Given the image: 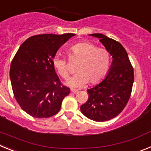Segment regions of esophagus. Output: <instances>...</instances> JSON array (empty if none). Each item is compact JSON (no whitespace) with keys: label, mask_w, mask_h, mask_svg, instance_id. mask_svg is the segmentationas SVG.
<instances>
[{"label":"esophagus","mask_w":151,"mask_h":151,"mask_svg":"<svg viewBox=\"0 0 151 151\" xmlns=\"http://www.w3.org/2000/svg\"><path fill=\"white\" fill-rule=\"evenodd\" d=\"M71 91L73 92V93H74V94H77V93H78V90H77V89L72 88L71 89Z\"/></svg>","instance_id":"34e87169"}]
</instances>
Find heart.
<instances>
[{
    "mask_svg": "<svg viewBox=\"0 0 151 151\" xmlns=\"http://www.w3.org/2000/svg\"><path fill=\"white\" fill-rule=\"evenodd\" d=\"M68 56L70 59L80 60L76 67V74L69 78L66 84L72 88H79L88 82L96 84L101 82L106 76L109 70L110 55L105 49L88 42H80L73 45L68 50ZM53 65L57 73L63 78L69 76L67 62L65 59L56 57Z\"/></svg>",
    "mask_w": 151,
    "mask_h": 151,
    "instance_id": "obj_1",
    "label": "heart"
}]
</instances>
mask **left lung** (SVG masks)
Instances as JSON below:
<instances>
[{
	"label": "left lung",
	"mask_w": 151,
	"mask_h": 151,
	"mask_svg": "<svg viewBox=\"0 0 151 151\" xmlns=\"http://www.w3.org/2000/svg\"><path fill=\"white\" fill-rule=\"evenodd\" d=\"M90 35L99 38L113 61L106 77L87 91L88 99L80 110L91 120L104 122L118 116L127 104L134 82V71L127 52L120 43L100 33Z\"/></svg>",
	"instance_id": "left-lung-1"
}]
</instances>
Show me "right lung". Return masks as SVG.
I'll return each instance as SVG.
<instances>
[{"instance_id": "add662e5", "label": "right lung", "mask_w": 151, "mask_h": 151, "mask_svg": "<svg viewBox=\"0 0 151 151\" xmlns=\"http://www.w3.org/2000/svg\"><path fill=\"white\" fill-rule=\"evenodd\" d=\"M73 33L32 36L19 47L10 65L13 94L24 111L35 118H48L60 111L70 90L61 84L53 65L58 49Z\"/></svg>"}]
</instances>
